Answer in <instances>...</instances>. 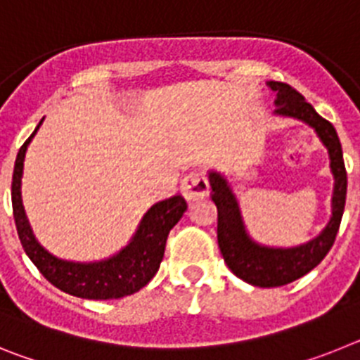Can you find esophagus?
Masks as SVG:
<instances>
[{
    "label": "esophagus",
    "mask_w": 360,
    "mask_h": 360,
    "mask_svg": "<svg viewBox=\"0 0 360 360\" xmlns=\"http://www.w3.org/2000/svg\"><path fill=\"white\" fill-rule=\"evenodd\" d=\"M209 193V184L205 174L200 171H191L182 180V195L187 202H195V200L203 198Z\"/></svg>",
    "instance_id": "1"
}]
</instances>
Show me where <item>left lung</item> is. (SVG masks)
<instances>
[{"instance_id":"8db88e82","label":"left lung","mask_w":360,"mask_h":360,"mask_svg":"<svg viewBox=\"0 0 360 360\" xmlns=\"http://www.w3.org/2000/svg\"><path fill=\"white\" fill-rule=\"evenodd\" d=\"M269 86L274 91V115L304 122L316 131L326 148L333 176V193L330 221L316 238L295 247H269L257 243L247 231L240 202L229 178L216 169L207 171L211 198L218 209V245L221 256L232 274H236L249 285L262 288L288 285L303 278L323 262L324 256L332 249L341 225L348 186L342 148L335 128L328 120L323 119L292 86L278 81H269Z\"/></svg>"}]
</instances>
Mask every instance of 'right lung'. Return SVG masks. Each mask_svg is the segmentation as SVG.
Segmentation results:
<instances>
[{
  "instance_id": "obj_1",
  "label": "right lung",
  "mask_w": 360,
  "mask_h": 360,
  "mask_svg": "<svg viewBox=\"0 0 360 360\" xmlns=\"http://www.w3.org/2000/svg\"><path fill=\"white\" fill-rule=\"evenodd\" d=\"M43 120H39L37 128L19 149L14 164V176H12V209H14L15 229L25 252L53 287L70 295L104 301V299H120L135 294L146 287L158 272L167 234L187 211L186 200L176 195L173 198L153 203L142 216L141 224L128 245L113 256L98 262H70L53 256L39 243L32 231L21 196L25 155Z\"/></svg>"
}]
</instances>
